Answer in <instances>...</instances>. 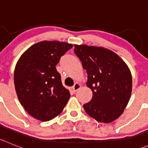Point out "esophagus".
<instances>
[{
    "label": "esophagus",
    "mask_w": 148,
    "mask_h": 148,
    "mask_svg": "<svg viewBox=\"0 0 148 148\" xmlns=\"http://www.w3.org/2000/svg\"><path fill=\"white\" fill-rule=\"evenodd\" d=\"M80 88H81V84H80L79 83L77 82V83H75V84H74L72 87H71V89H72L73 92H76L77 91H78Z\"/></svg>",
    "instance_id": "obj_1"
}]
</instances>
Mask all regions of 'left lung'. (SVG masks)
Masks as SVG:
<instances>
[{
    "label": "left lung",
    "mask_w": 148,
    "mask_h": 148,
    "mask_svg": "<svg viewBox=\"0 0 148 148\" xmlns=\"http://www.w3.org/2000/svg\"><path fill=\"white\" fill-rule=\"evenodd\" d=\"M74 53L87 72L92 99L83 105L97 122L110 123L123 113L132 93L130 70L112 51L99 46L74 45Z\"/></svg>",
    "instance_id": "8db88e82"
}]
</instances>
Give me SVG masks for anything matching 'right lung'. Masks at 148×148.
I'll list each match as a JSON object with an SVG mask.
<instances>
[{
    "instance_id": "1",
    "label": "right lung",
    "mask_w": 148,
    "mask_h": 148,
    "mask_svg": "<svg viewBox=\"0 0 148 148\" xmlns=\"http://www.w3.org/2000/svg\"><path fill=\"white\" fill-rule=\"evenodd\" d=\"M72 46L62 41H40L28 48L16 63L14 85L18 98L36 120H52L68 102L69 91L62 85L56 66Z\"/></svg>"
}]
</instances>
